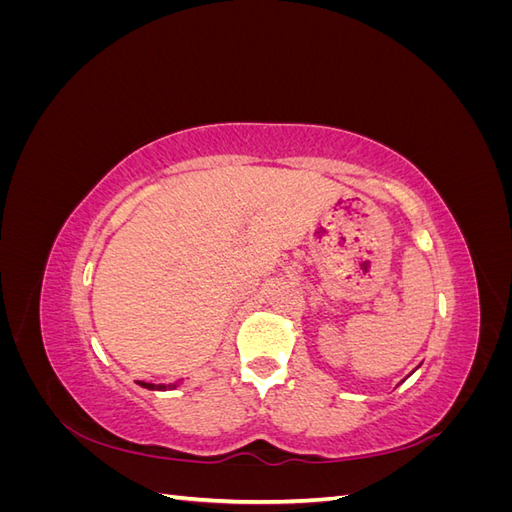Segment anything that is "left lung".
I'll return each instance as SVG.
<instances>
[{
    "mask_svg": "<svg viewBox=\"0 0 512 512\" xmlns=\"http://www.w3.org/2000/svg\"><path fill=\"white\" fill-rule=\"evenodd\" d=\"M416 369H418V367H416ZM401 382H404V380H401Z\"/></svg>",
    "mask_w": 512,
    "mask_h": 512,
    "instance_id": "obj_1",
    "label": "left lung"
}]
</instances>
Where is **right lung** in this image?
Listing matches in <instances>:
<instances>
[{"mask_svg": "<svg viewBox=\"0 0 512 512\" xmlns=\"http://www.w3.org/2000/svg\"><path fill=\"white\" fill-rule=\"evenodd\" d=\"M138 384H141L143 389H149V391H166V389H175V386H177L179 382H173V384H153V382L138 380Z\"/></svg>", "mask_w": 512, "mask_h": 512, "instance_id": "add662e5", "label": "right lung"}]
</instances>
